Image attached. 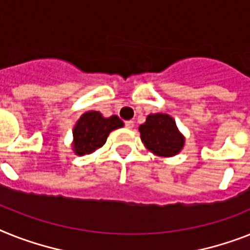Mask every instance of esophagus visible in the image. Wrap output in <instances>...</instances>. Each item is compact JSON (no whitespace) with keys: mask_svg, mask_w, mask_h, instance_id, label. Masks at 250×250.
<instances>
[{"mask_svg":"<svg viewBox=\"0 0 250 250\" xmlns=\"http://www.w3.org/2000/svg\"><path fill=\"white\" fill-rule=\"evenodd\" d=\"M125 126H126L127 129H133V127H134V121H131V120L125 121Z\"/></svg>","mask_w":250,"mask_h":250,"instance_id":"esophagus-1","label":"esophagus"}]
</instances>
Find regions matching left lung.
<instances>
[{"label": "left lung", "mask_w": 250, "mask_h": 250, "mask_svg": "<svg viewBox=\"0 0 250 250\" xmlns=\"http://www.w3.org/2000/svg\"><path fill=\"white\" fill-rule=\"evenodd\" d=\"M140 139L146 148L160 157H172L183 149L184 135L167 113H150L139 126Z\"/></svg>", "instance_id": "8db88e82"}]
</instances>
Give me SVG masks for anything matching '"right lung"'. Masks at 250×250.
<instances>
[{
	"label": "right lung",
	"instance_id": "obj_1",
	"mask_svg": "<svg viewBox=\"0 0 250 250\" xmlns=\"http://www.w3.org/2000/svg\"><path fill=\"white\" fill-rule=\"evenodd\" d=\"M119 116L103 117L98 111H88L76 121L73 130V149L78 156L90 154L106 143L112 130L123 127Z\"/></svg>",
	"mask_w": 250,
	"mask_h": 250
}]
</instances>
